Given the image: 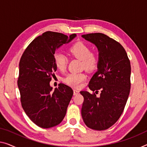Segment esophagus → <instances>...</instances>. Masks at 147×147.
<instances>
[{"mask_svg":"<svg viewBox=\"0 0 147 147\" xmlns=\"http://www.w3.org/2000/svg\"><path fill=\"white\" fill-rule=\"evenodd\" d=\"M73 93L74 95H77L79 93V90H73Z\"/></svg>","mask_w":147,"mask_h":147,"instance_id":"esophagus-1","label":"esophagus"}]
</instances>
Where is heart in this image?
<instances>
[{"instance_id": "1", "label": "heart", "mask_w": 147, "mask_h": 147, "mask_svg": "<svg viewBox=\"0 0 147 147\" xmlns=\"http://www.w3.org/2000/svg\"><path fill=\"white\" fill-rule=\"evenodd\" d=\"M69 51L74 57L82 61V67L87 71H93L98 67L99 63L98 56L94 53H91L89 46L82 42H77L69 48ZM54 63L59 71H65L68 64V59L61 52L54 54ZM86 76L84 73H71L66 76L64 82L69 86L78 88L86 80Z\"/></svg>"}]
</instances>
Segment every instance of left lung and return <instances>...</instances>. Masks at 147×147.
Here are the masks:
<instances>
[{
    "mask_svg": "<svg viewBox=\"0 0 147 147\" xmlns=\"http://www.w3.org/2000/svg\"><path fill=\"white\" fill-rule=\"evenodd\" d=\"M99 52L98 70L88 87L94 94L81 91L84 97L81 114L88 127L106 130L121 115L131 88V64L125 50L112 38L101 33L82 35ZM100 92L99 97L96 94Z\"/></svg>",
    "mask_w": 147,
    "mask_h": 147,
    "instance_id": "1",
    "label": "left lung"
}]
</instances>
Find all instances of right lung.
I'll list each match as a JSON object with an SVG mask.
<instances>
[{
	"label": "right lung",
	"instance_id": "right-lung-1",
	"mask_svg": "<svg viewBox=\"0 0 147 147\" xmlns=\"http://www.w3.org/2000/svg\"><path fill=\"white\" fill-rule=\"evenodd\" d=\"M76 36L46 32L30 43L20 61L18 86L22 106L28 117L41 128L57 125L66 115L73 90L61 83L53 90L49 82L57 71L53 58L56 49Z\"/></svg>",
	"mask_w": 147,
	"mask_h": 147
}]
</instances>
